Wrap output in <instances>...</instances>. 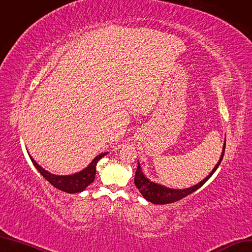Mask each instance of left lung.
<instances>
[{"label": "left lung", "mask_w": 252, "mask_h": 252, "mask_svg": "<svg viewBox=\"0 0 252 252\" xmlns=\"http://www.w3.org/2000/svg\"><path fill=\"white\" fill-rule=\"evenodd\" d=\"M225 145H226V143H224L221 158L218 161V163L216 164L214 170L210 173V175L206 178H204L202 181L199 182L198 185H196L192 188H189L186 189H173L164 188L159 185H156V184H154V182L149 181L144 176L140 164H137V169L135 171L134 184H135L136 188L140 189V192L144 196V198L154 204H168V203L176 202V201L180 200V199L185 198L188 195L195 192V190H197L199 188H201L205 184V182L209 180V178L214 174L215 171L218 169L219 164L221 163V161L223 159L224 152H225Z\"/></svg>", "instance_id": "left-lung-1"}]
</instances>
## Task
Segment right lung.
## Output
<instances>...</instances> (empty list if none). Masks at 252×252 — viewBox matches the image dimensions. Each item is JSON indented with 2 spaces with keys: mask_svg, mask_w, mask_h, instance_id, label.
<instances>
[{
  "mask_svg": "<svg viewBox=\"0 0 252 252\" xmlns=\"http://www.w3.org/2000/svg\"><path fill=\"white\" fill-rule=\"evenodd\" d=\"M106 154L107 153H102L96 156V158H94V160L90 163V166L86 169H84L83 171L77 173V174H74V175H66V176H57L54 174H51V173H49L45 169H42L39 164L31 158V156L30 158L34 164V167L38 170L40 174L45 177L52 186L60 190H63V192L74 194V193L82 192L86 187L90 186L92 182H94V175H96L97 163L103 156H105Z\"/></svg>",
  "mask_w": 252,
  "mask_h": 252,
  "instance_id": "add662e5",
  "label": "right lung"
}]
</instances>
